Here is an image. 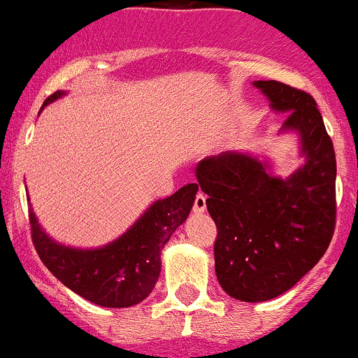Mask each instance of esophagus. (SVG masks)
I'll return each instance as SVG.
<instances>
[{"label":"esophagus","mask_w":358,"mask_h":358,"mask_svg":"<svg viewBox=\"0 0 358 358\" xmlns=\"http://www.w3.org/2000/svg\"><path fill=\"white\" fill-rule=\"evenodd\" d=\"M206 211V196L204 194H197L196 201H194V213H204Z\"/></svg>","instance_id":"esophagus-1"}]
</instances>
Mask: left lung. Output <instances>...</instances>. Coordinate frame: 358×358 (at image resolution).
<instances>
[{"mask_svg":"<svg viewBox=\"0 0 358 358\" xmlns=\"http://www.w3.org/2000/svg\"><path fill=\"white\" fill-rule=\"evenodd\" d=\"M270 109L294 133L303 164L287 176L270 159L227 150L196 166L215 220V270L239 301H268L289 291L329 248L336 220V156L317 103L279 81H255Z\"/></svg>","mask_w":358,"mask_h":358,"instance_id":"1","label":"left lung"}]
</instances>
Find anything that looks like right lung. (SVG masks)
Wrapping results in <instances>:
<instances>
[{"instance_id": "obj_1", "label": "right lung", "mask_w": 358, "mask_h": 358, "mask_svg": "<svg viewBox=\"0 0 358 358\" xmlns=\"http://www.w3.org/2000/svg\"><path fill=\"white\" fill-rule=\"evenodd\" d=\"M64 95L62 90L55 92L41 109ZM197 190V183H189L173 196L154 201L122 236L99 248L57 243L29 208L32 243L46 268L81 298L106 308L135 306L156 286L162 248L190 215Z\"/></svg>"}]
</instances>
